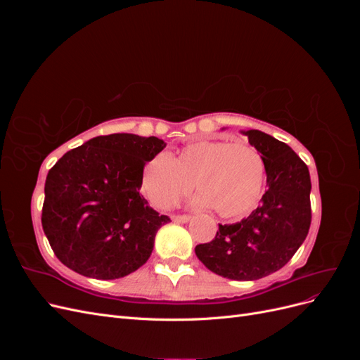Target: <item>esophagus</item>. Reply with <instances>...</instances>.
Returning a JSON list of instances; mask_svg holds the SVG:
<instances>
[{
  "label": "esophagus",
  "mask_w": 360,
  "mask_h": 360,
  "mask_svg": "<svg viewBox=\"0 0 360 360\" xmlns=\"http://www.w3.org/2000/svg\"><path fill=\"white\" fill-rule=\"evenodd\" d=\"M172 221L179 224H186L191 221L189 214H172Z\"/></svg>",
  "instance_id": "esophagus-1"
}]
</instances>
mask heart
Returning <instances> with one entry per match:
<instances>
[{
	"mask_svg": "<svg viewBox=\"0 0 360 360\" xmlns=\"http://www.w3.org/2000/svg\"><path fill=\"white\" fill-rule=\"evenodd\" d=\"M266 167L259 151L248 143L201 139L181 147L171 159L158 155L141 177V188L160 210L176 205L191 189L193 204L209 207L222 217L249 212L259 198Z\"/></svg>",
	"mask_w": 360,
	"mask_h": 360,
	"instance_id": "obj_1",
	"label": "heart"
}]
</instances>
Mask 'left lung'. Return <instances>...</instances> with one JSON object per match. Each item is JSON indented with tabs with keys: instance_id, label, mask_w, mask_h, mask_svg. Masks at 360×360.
Listing matches in <instances>:
<instances>
[{
	"instance_id": "obj_1",
	"label": "left lung",
	"mask_w": 360,
	"mask_h": 360,
	"mask_svg": "<svg viewBox=\"0 0 360 360\" xmlns=\"http://www.w3.org/2000/svg\"><path fill=\"white\" fill-rule=\"evenodd\" d=\"M249 144L264 160L267 191L259 205L240 222L221 225L209 243L195 248L213 274L255 281L284 267L311 226L309 169L285 143L259 130H246Z\"/></svg>"
}]
</instances>
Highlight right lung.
I'll list each match as a JSON object with an SVG mask.
<instances>
[{
	"instance_id": "1",
	"label": "right lung",
	"mask_w": 360,
	"mask_h": 360,
	"mask_svg": "<svg viewBox=\"0 0 360 360\" xmlns=\"http://www.w3.org/2000/svg\"><path fill=\"white\" fill-rule=\"evenodd\" d=\"M165 147L156 136H96L49 169L41 226L64 266L82 276L118 279L146 264L158 230L171 219L139 193L141 177Z\"/></svg>"
}]
</instances>
